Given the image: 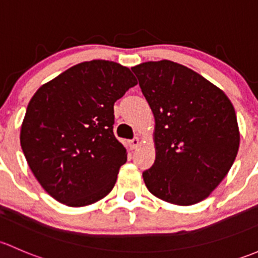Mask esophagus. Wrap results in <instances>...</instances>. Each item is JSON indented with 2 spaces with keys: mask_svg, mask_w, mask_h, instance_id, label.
I'll return each instance as SVG.
<instances>
[{
  "mask_svg": "<svg viewBox=\"0 0 258 258\" xmlns=\"http://www.w3.org/2000/svg\"><path fill=\"white\" fill-rule=\"evenodd\" d=\"M139 145H140L139 138H134L133 140H130V148L132 149H137Z\"/></svg>",
  "mask_w": 258,
  "mask_h": 258,
  "instance_id": "esophagus-1",
  "label": "esophagus"
}]
</instances>
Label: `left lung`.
<instances>
[{
  "mask_svg": "<svg viewBox=\"0 0 258 258\" xmlns=\"http://www.w3.org/2000/svg\"><path fill=\"white\" fill-rule=\"evenodd\" d=\"M155 118V161L143 172L156 198L188 206L206 199L232 166L240 132L221 89L171 60L132 68Z\"/></svg>",
  "mask_w": 258,
  "mask_h": 258,
  "instance_id": "left-lung-1",
  "label": "left lung"
}]
</instances>
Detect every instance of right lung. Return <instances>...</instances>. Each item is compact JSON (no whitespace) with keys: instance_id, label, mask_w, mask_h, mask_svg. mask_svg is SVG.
<instances>
[{"instance_id":"obj_1","label":"right lung","mask_w":258,"mask_h":258,"mask_svg":"<svg viewBox=\"0 0 258 258\" xmlns=\"http://www.w3.org/2000/svg\"><path fill=\"white\" fill-rule=\"evenodd\" d=\"M137 84L129 68L95 59L73 66L34 93L21 147L53 199L81 208L110 192L126 161L113 133L114 103Z\"/></svg>"}]
</instances>
